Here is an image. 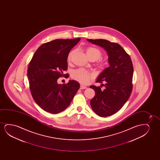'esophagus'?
Wrapping results in <instances>:
<instances>
[{
	"label": "esophagus",
	"instance_id": "esophagus-1",
	"mask_svg": "<svg viewBox=\"0 0 160 160\" xmlns=\"http://www.w3.org/2000/svg\"><path fill=\"white\" fill-rule=\"evenodd\" d=\"M86 88H87V87L85 86L82 85H81V86H80V89H81V90L86 89Z\"/></svg>",
	"mask_w": 160,
	"mask_h": 160
}]
</instances>
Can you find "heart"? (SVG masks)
Instances as JSON below:
<instances>
[{
	"instance_id": "b5f03b06",
	"label": "heart",
	"mask_w": 160,
	"mask_h": 160,
	"mask_svg": "<svg viewBox=\"0 0 160 160\" xmlns=\"http://www.w3.org/2000/svg\"><path fill=\"white\" fill-rule=\"evenodd\" d=\"M74 53V51H72L69 53L68 57L69 61H71ZM86 53L89 59H93V61L100 58L102 55V53L99 49L93 46H90L86 48ZM103 66H104L103 64H101V66L103 67ZM72 76L73 79L81 83H85V84L88 83L92 77V75L90 72L83 69H78L74 70L72 72Z\"/></svg>"
}]
</instances>
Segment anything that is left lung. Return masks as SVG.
<instances>
[{"mask_svg":"<svg viewBox=\"0 0 160 160\" xmlns=\"http://www.w3.org/2000/svg\"><path fill=\"white\" fill-rule=\"evenodd\" d=\"M103 48L107 53L109 67L97 79L105 88L92 85L95 96L90 101L94 112L101 117L111 116L119 111L129 98L132 91L133 67L131 57L119 44L105 39H87ZM102 88V86H101Z\"/></svg>","mask_w":160,"mask_h":160,"instance_id":"1","label":"left lung"}]
</instances>
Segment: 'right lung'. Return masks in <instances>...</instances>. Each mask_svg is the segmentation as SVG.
<instances>
[{
  "label": "right lung",
  "mask_w": 160,
  "mask_h": 160,
  "mask_svg": "<svg viewBox=\"0 0 160 160\" xmlns=\"http://www.w3.org/2000/svg\"><path fill=\"white\" fill-rule=\"evenodd\" d=\"M80 40V38L56 39L42 44L29 64L27 75L31 94L46 112L51 114L63 112L79 90L78 81L72 80L66 84H58L57 79L67 70L69 53Z\"/></svg>",
  "instance_id": "right-lung-1"
}]
</instances>
